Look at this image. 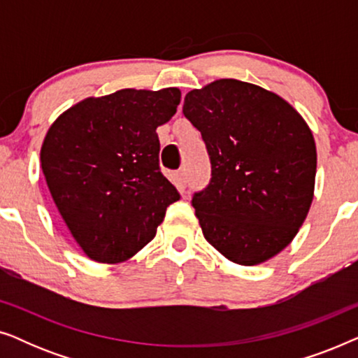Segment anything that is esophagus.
<instances>
[{
  "label": "esophagus",
  "instance_id": "esophagus-1",
  "mask_svg": "<svg viewBox=\"0 0 358 358\" xmlns=\"http://www.w3.org/2000/svg\"><path fill=\"white\" fill-rule=\"evenodd\" d=\"M176 179H178V187L180 190H184L185 187H187V169L180 168L178 171V174H176Z\"/></svg>",
  "mask_w": 358,
  "mask_h": 358
}]
</instances>
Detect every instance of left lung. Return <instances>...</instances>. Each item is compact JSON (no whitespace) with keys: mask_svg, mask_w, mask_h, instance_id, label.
Listing matches in <instances>:
<instances>
[{"mask_svg":"<svg viewBox=\"0 0 358 358\" xmlns=\"http://www.w3.org/2000/svg\"><path fill=\"white\" fill-rule=\"evenodd\" d=\"M182 112L212 164L208 185L192 197L205 239L241 266L268 261L292 243L311 207L310 127L280 96L238 80L187 92Z\"/></svg>","mask_w":358,"mask_h":358,"instance_id":"obj_1","label":"left lung"}]
</instances>
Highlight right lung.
Masks as SVG:
<instances>
[{
    "instance_id": "right-lung-1",
    "label": "right lung",
    "mask_w": 358,
    "mask_h": 358,
    "mask_svg": "<svg viewBox=\"0 0 358 358\" xmlns=\"http://www.w3.org/2000/svg\"><path fill=\"white\" fill-rule=\"evenodd\" d=\"M179 102L178 87L120 90L78 102L48 129L43 176L68 229L92 261L135 256L179 200L161 173L156 134Z\"/></svg>"
}]
</instances>
